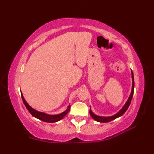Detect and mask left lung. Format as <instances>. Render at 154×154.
<instances>
[{
	"instance_id": "8db88e82",
	"label": "left lung",
	"mask_w": 154,
	"mask_h": 154,
	"mask_svg": "<svg viewBox=\"0 0 154 154\" xmlns=\"http://www.w3.org/2000/svg\"><path fill=\"white\" fill-rule=\"evenodd\" d=\"M131 72H132V87L131 94H130L129 98H128V99L126 103L125 104L124 106H123V108H122L121 110L118 112V113L116 114V115H114V116H110V117H100V116H96V115L92 113V110H91V108H90V116L92 117V118L94 119V120L97 121L98 122H102V123H106V122H111L112 120H113V119H116L117 118H119V117L122 116V115H123L125 113V112L126 111L128 108L129 107V106L130 105V103H131L132 96H133L134 88V81L133 72H132V71H131Z\"/></svg>"
}]
</instances>
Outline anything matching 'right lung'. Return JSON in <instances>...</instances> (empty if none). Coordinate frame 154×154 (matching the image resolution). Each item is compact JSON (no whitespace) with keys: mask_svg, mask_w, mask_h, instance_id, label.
Wrapping results in <instances>:
<instances>
[{"mask_svg":"<svg viewBox=\"0 0 154 154\" xmlns=\"http://www.w3.org/2000/svg\"><path fill=\"white\" fill-rule=\"evenodd\" d=\"M21 96H22V100L23 102H24V104L25 105L26 107V109H28V111L30 112V114L32 115V116L35 117V118H38L41 121L48 122V123H54V122L60 121V119L63 118L68 113H69L70 111V108H71V106L69 105L68 109L66 111H64L63 113H62L60 114H58V115H48V114L42 113V112H39L35 110V109L31 107V106L26 103V101L25 100L22 94H21Z\"/></svg>","mask_w":154,"mask_h":154,"instance_id":"1","label":"right lung"}]
</instances>
